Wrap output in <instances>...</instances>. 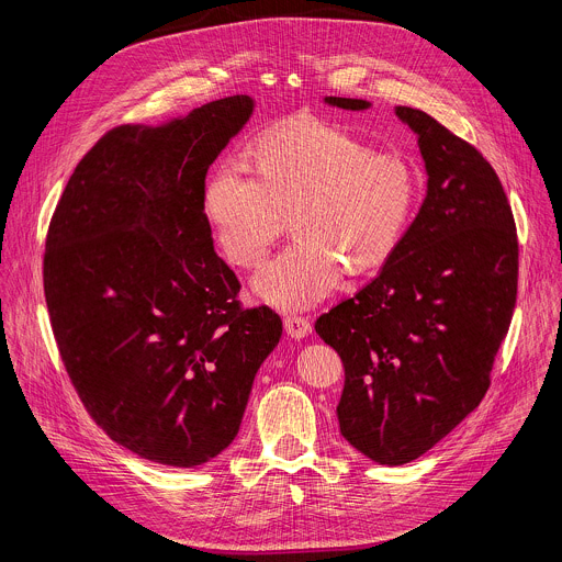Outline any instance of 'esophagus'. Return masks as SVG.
<instances>
[{
  "label": "esophagus",
  "instance_id": "esophagus-1",
  "mask_svg": "<svg viewBox=\"0 0 562 562\" xmlns=\"http://www.w3.org/2000/svg\"><path fill=\"white\" fill-rule=\"evenodd\" d=\"M284 329L291 338L300 340V338L311 334V323H308V317H302V315H286L284 317Z\"/></svg>",
  "mask_w": 562,
  "mask_h": 562
}]
</instances>
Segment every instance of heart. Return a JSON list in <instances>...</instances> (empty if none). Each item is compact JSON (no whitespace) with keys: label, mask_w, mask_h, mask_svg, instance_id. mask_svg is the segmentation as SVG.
Segmentation results:
<instances>
[{"label":"heart","mask_w":562,"mask_h":562,"mask_svg":"<svg viewBox=\"0 0 562 562\" xmlns=\"http://www.w3.org/2000/svg\"><path fill=\"white\" fill-rule=\"evenodd\" d=\"M251 165L256 178L217 167L202 206L220 251L239 269L262 265L293 217L300 239L254 282L280 308L327 297L345 271H380L403 247L423 195L407 157L378 153L360 135L317 120L262 135Z\"/></svg>","instance_id":"b5f03b06"}]
</instances>
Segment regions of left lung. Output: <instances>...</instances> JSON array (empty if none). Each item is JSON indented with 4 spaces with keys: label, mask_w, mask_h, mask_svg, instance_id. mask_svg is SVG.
<instances>
[{
    "label": "left lung",
    "mask_w": 562,
    "mask_h": 562,
    "mask_svg": "<svg viewBox=\"0 0 562 562\" xmlns=\"http://www.w3.org/2000/svg\"><path fill=\"white\" fill-rule=\"evenodd\" d=\"M395 115L418 135L427 198L380 276L315 319L345 367L340 434L391 467L429 451L480 405L518 293L516 222L494 167L425 111Z\"/></svg>",
    "instance_id": "1"
}]
</instances>
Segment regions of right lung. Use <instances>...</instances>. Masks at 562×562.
Masks as SVG:
<instances>
[{
  "mask_svg": "<svg viewBox=\"0 0 562 562\" xmlns=\"http://www.w3.org/2000/svg\"><path fill=\"white\" fill-rule=\"evenodd\" d=\"M251 113L233 95L111 128L48 224L44 295L66 373L117 445L159 464L198 467L233 442L282 336L276 311L237 300L202 206L209 167Z\"/></svg>",
  "mask_w": 562,
  "mask_h": 562,
  "instance_id": "obj_1",
  "label": "right lung"
}]
</instances>
